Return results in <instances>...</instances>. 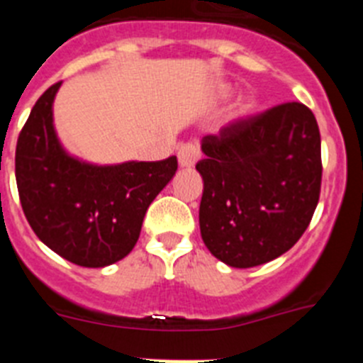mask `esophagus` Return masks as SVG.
Listing matches in <instances>:
<instances>
[{"instance_id":"34e87169","label":"esophagus","mask_w":363,"mask_h":363,"mask_svg":"<svg viewBox=\"0 0 363 363\" xmlns=\"http://www.w3.org/2000/svg\"><path fill=\"white\" fill-rule=\"evenodd\" d=\"M200 160H201V150L196 143H184V145L178 149V162L179 165L185 167V169L194 167Z\"/></svg>"}]
</instances>
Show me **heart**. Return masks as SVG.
Segmentation results:
<instances>
[{
	"label": "heart",
	"instance_id": "b5f03b06",
	"mask_svg": "<svg viewBox=\"0 0 363 363\" xmlns=\"http://www.w3.org/2000/svg\"><path fill=\"white\" fill-rule=\"evenodd\" d=\"M252 108V101H245V104L242 105V108H240V111L243 112V114H245V112H249Z\"/></svg>",
	"mask_w": 363,
	"mask_h": 363
}]
</instances>
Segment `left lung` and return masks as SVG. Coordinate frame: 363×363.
Returning <instances> with one entry per match:
<instances>
[{
    "label": "left lung",
    "instance_id": "8db88e82",
    "mask_svg": "<svg viewBox=\"0 0 363 363\" xmlns=\"http://www.w3.org/2000/svg\"><path fill=\"white\" fill-rule=\"evenodd\" d=\"M320 129L298 101L238 118L201 140L200 230L230 267L287 252L309 227L322 187Z\"/></svg>",
    "mask_w": 363,
    "mask_h": 363
}]
</instances>
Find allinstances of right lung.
Returning a JSON list of instances; mask_svg holds the SVG:
<instances>
[{
	"label": "right lung",
	"mask_w": 363,
	"mask_h": 363,
	"mask_svg": "<svg viewBox=\"0 0 363 363\" xmlns=\"http://www.w3.org/2000/svg\"><path fill=\"white\" fill-rule=\"evenodd\" d=\"M60 85L40 96L18 136L19 201L32 230L54 252L82 267H105L133 251L143 216L178 160L98 167L70 158L52 125Z\"/></svg>",
	"instance_id": "add662e5"
}]
</instances>
